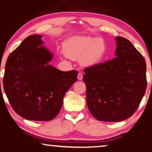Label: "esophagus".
Here are the masks:
<instances>
[{
  "mask_svg": "<svg viewBox=\"0 0 152 152\" xmlns=\"http://www.w3.org/2000/svg\"><path fill=\"white\" fill-rule=\"evenodd\" d=\"M82 74H81V73H79L78 74V80H82Z\"/></svg>",
  "mask_w": 152,
  "mask_h": 152,
  "instance_id": "esophagus-1",
  "label": "esophagus"
}]
</instances>
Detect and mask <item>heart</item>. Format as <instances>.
I'll return each instance as SVG.
<instances>
[{
    "mask_svg": "<svg viewBox=\"0 0 152 152\" xmlns=\"http://www.w3.org/2000/svg\"><path fill=\"white\" fill-rule=\"evenodd\" d=\"M66 57L82 58V62L91 66L97 63L106 51V45L101 39L76 36L68 40L66 44Z\"/></svg>",
    "mask_w": 152,
    "mask_h": 152,
    "instance_id": "b5f03b06",
    "label": "heart"
}]
</instances>
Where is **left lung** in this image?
<instances>
[{"label": "left lung", "mask_w": 152, "mask_h": 152, "mask_svg": "<svg viewBox=\"0 0 152 152\" xmlns=\"http://www.w3.org/2000/svg\"><path fill=\"white\" fill-rule=\"evenodd\" d=\"M115 57L84 69L86 102L95 119L107 122L129 118L147 88L146 63L132 42L116 37Z\"/></svg>", "instance_id": "8db88e82"}]
</instances>
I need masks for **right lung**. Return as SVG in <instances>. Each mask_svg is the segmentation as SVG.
<instances>
[{"label":"right lung","mask_w":152,"mask_h":152,"mask_svg":"<svg viewBox=\"0 0 152 152\" xmlns=\"http://www.w3.org/2000/svg\"><path fill=\"white\" fill-rule=\"evenodd\" d=\"M42 37L29 36L9 55L3 86L15 113L25 119L46 121L58 115L78 72H62L50 65L53 54L41 46Z\"/></svg>","instance_id":"1"}]
</instances>
